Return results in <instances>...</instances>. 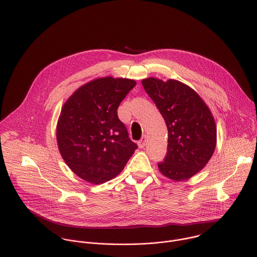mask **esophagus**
Masks as SVG:
<instances>
[{"instance_id": "1", "label": "esophagus", "mask_w": 257, "mask_h": 257, "mask_svg": "<svg viewBox=\"0 0 257 257\" xmlns=\"http://www.w3.org/2000/svg\"><path fill=\"white\" fill-rule=\"evenodd\" d=\"M146 144H147V136L144 135V136L141 138V140L138 142V145H139L140 148H144V147L146 146Z\"/></svg>"}]
</instances>
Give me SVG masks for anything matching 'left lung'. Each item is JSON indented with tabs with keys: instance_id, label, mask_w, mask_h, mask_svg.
<instances>
[{
	"instance_id": "1",
	"label": "left lung",
	"mask_w": 257,
	"mask_h": 257,
	"mask_svg": "<svg viewBox=\"0 0 257 257\" xmlns=\"http://www.w3.org/2000/svg\"><path fill=\"white\" fill-rule=\"evenodd\" d=\"M142 85L168 129L167 153L159 171L184 181L202 170L216 147V125L211 111L189 86L173 79L147 78Z\"/></svg>"
}]
</instances>
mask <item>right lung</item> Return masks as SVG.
Wrapping results in <instances>:
<instances>
[{"instance_id": "obj_1", "label": "right lung", "mask_w": 257, "mask_h": 257, "mask_svg": "<svg viewBox=\"0 0 257 257\" xmlns=\"http://www.w3.org/2000/svg\"><path fill=\"white\" fill-rule=\"evenodd\" d=\"M135 85L131 79L98 78L77 89L62 107L58 148L69 168L83 180L101 184L113 179L137 149L117 114Z\"/></svg>"}]
</instances>
